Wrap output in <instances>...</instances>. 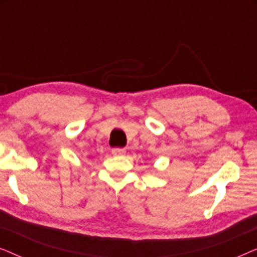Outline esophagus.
Wrapping results in <instances>:
<instances>
[{
	"instance_id": "obj_1",
	"label": "esophagus",
	"mask_w": 257,
	"mask_h": 257,
	"mask_svg": "<svg viewBox=\"0 0 257 257\" xmlns=\"http://www.w3.org/2000/svg\"><path fill=\"white\" fill-rule=\"evenodd\" d=\"M125 152H126L125 149H119V147L112 149V154H113V156H122V154H125Z\"/></svg>"
}]
</instances>
